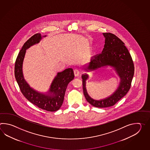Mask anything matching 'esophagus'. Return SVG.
I'll use <instances>...</instances> for the list:
<instances>
[{
  "label": "esophagus",
  "mask_w": 150,
  "mask_h": 150,
  "mask_svg": "<svg viewBox=\"0 0 150 150\" xmlns=\"http://www.w3.org/2000/svg\"><path fill=\"white\" fill-rule=\"evenodd\" d=\"M74 76L76 77L79 76L80 74L79 71L78 70H74Z\"/></svg>",
  "instance_id": "1"
}]
</instances>
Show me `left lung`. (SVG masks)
Instances as JSON below:
<instances>
[{"mask_svg":"<svg viewBox=\"0 0 150 150\" xmlns=\"http://www.w3.org/2000/svg\"><path fill=\"white\" fill-rule=\"evenodd\" d=\"M105 38V45L101 54L91 58L88 64L83 67L86 72L100 68L110 67L120 78L118 87L111 95L103 99L96 100L91 98L87 91L86 84L89 74H83V88L86 100L98 108H105L114 105L125 96L130 88L134 74L133 61L125 43L112 33H103Z\"/></svg>","mask_w":150,"mask_h":150,"instance_id":"obj_1","label":"left lung"}]
</instances>
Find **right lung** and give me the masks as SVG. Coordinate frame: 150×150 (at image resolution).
Returning a JSON list of instances; mask_svg holds the SVG:
<instances>
[{"label": "right lung", "mask_w": 150, "mask_h": 150, "mask_svg": "<svg viewBox=\"0 0 150 150\" xmlns=\"http://www.w3.org/2000/svg\"><path fill=\"white\" fill-rule=\"evenodd\" d=\"M46 36L47 35L42 36L39 33L36 34L25 42L16 58L14 74L20 89L26 99L40 108L49 112H55L61 108L67 85L74 79L73 69L67 68L58 72L46 92H41L33 88L26 81L23 74V62L26 50L39 43L43 38Z\"/></svg>", "instance_id": "obj_1"}]
</instances>
